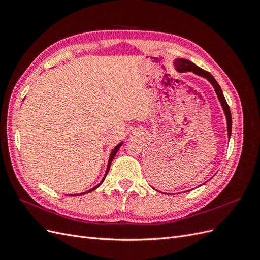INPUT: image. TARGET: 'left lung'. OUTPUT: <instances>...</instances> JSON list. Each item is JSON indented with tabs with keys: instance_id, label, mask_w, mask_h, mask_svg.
I'll list each match as a JSON object with an SVG mask.
<instances>
[{
	"instance_id": "obj_1",
	"label": "left lung",
	"mask_w": 260,
	"mask_h": 260,
	"mask_svg": "<svg viewBox=\"0 0 260 260\" xmlns=\"http://www.w3.org/2000/svg\"><path fill=\"white\" fill-rule=\"evenodd\" d=\"M175 68L177 69V72L179 73H187V72H192L195 75L201 76L203 78H205L207 79L211 85L214 86V89L216 91V94L218 96V100L220 102V104L222 106V109L224 112L225 115V119H226V129H228V138L230 139L231 137V131H232V118H231V112H230V108L229 105H228L226 101L223 96V93L221 88H220V85L218 84V82L216 81V79L214 77L210 75V73L206 72V70H204L202 68H200L199 66H196L194 62L190 61L188 59H184V58H177L175 59Z\"/></svg>"
}]
</instances>
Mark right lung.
<instances>
[{
	"label": "right lung",
	"instance_id": "right-lung-1",
	"mask_svg": "<svg viewBox=\"0 0 260 260\" xmlns=\"http://www.w3.org/2000/svg\"><path fill=\"white\" fill-rule=\"evenodd\" d=\"M123 144V142H121V143H119L118 145H116L115 147H114V149L112 151V153H111V156H109V159H108V164H107V169H106V172H105V176H104V178L102 179V181L101 182L96 185V186H94L93 188H91L90 191H88V192H84V193H80V194H73V196H77V195H82V194H85V193H89V192H92V191H94L95 190V188H98L102 183H103V181L105 180V177H106V175H107V172H108V170H109V167H111V165H112V161H113V159H114V157H115V155H116V153L118 152V149H119V147L121 146Z\"/></svg>",
	"mask_w": 260,
	"mask_h": 260
}]
</instances>
